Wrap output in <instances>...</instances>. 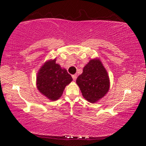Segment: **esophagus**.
<instances>
[{
    "instance_id": "34e87169",
    "label": "esophagus",
    "mask_w": 146,
    "mask_h": 146,
    "mask_svg": "<svg viewBox=\"0 0 146 146\" xmlns=\"http://www.w3.org/2000/svg\"><path fill=\"white\" fill-rule=\"evenodd\" d=\"M72 78H73V80H76V78H77V75H72Z\"/></svg>"
}]
</instances>
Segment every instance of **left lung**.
<instances>
[{
    "mask_svg": "<svg viewBox=\"0 0 146 146\" xmlns=\"http://www.w3.org/2000/svg\"><path fill=\"white\" fill-rule=\"evenodd\" d=\"M76 83L83 97L90 103H96L109 90L110 80L106 70L99 59L90 60L78 77Z\"/></svg>",
    "mask_w": 146,
    "mask_h": 146,
    "instance_id": "obj_1",
    "label": "left lung"
}]
</instances>
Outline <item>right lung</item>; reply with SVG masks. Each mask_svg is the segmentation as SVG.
<instances>
[{
  "instance_id": "1",
  "label": "right lung",
  "mask_w": 146,
  "mask_h": 146,
  "mask_svg": "<svg viewBox=\"0 0 146 146\" xmlns=\"http://www.w3.org/2000/svg\"><path fill=\"white\" fill-rule=\"evenodd\" d=\"M56 61V58L46 61L38 71L36 78L38 90L51 101L58 100L66 85L73 80L67 71L62 68Z\"/></svg>"
}]
</instances>
